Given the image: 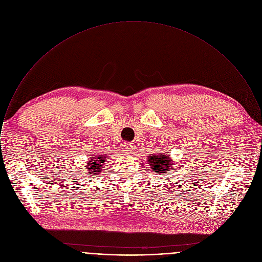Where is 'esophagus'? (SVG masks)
Returning a JSON list of instances; mask_svg holds the SVG:
<instances>
[{
  "instance_id": "esophagus-1",
  "label": "esophagus",
  "mask_w": 262,
  "mask_h": 262,
  "mask_svg": "<svg viewBox=\"0 0 262 262\" xmlns=\"http://www.w3.org/2000/svg\"><path fill=\"white\" fill-rule=\"evenodd\" d=\"M123 152H125L126 154H130V153H133V149H132V146H130V144H125L124 146H123Z\"/></svg>"
}]
</instances>
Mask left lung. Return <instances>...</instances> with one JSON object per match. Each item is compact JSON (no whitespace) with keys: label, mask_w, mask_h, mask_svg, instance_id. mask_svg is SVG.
<instances>
[{"label":"left lung","mask_w":262,"mask_h":262,"mask_svg":"<svg viewBox=\"0 0 262 262\" xmlns=\"http://www.w3.org/2000/svg\"><path fill=\"white\" fill-rule=\"evenodd\" d=\"M148 162L151 166V169L156 172L157 174H166L168 171L173 169L174 161L170 155H167L165 153H159L154 154L148 157Z\"/></svg>","instance_id":"1"}]
</instances>
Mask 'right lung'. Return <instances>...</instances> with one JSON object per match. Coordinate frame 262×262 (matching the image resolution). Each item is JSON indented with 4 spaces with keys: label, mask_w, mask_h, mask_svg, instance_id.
Listing matches in <instances>:
<instances>
[{
    "label": "right lung",
    "mask_w": 262,
    "mask_h": 262,
    "mask_svg": "<svg viewBox=\"0 0 262 262\" xmlns=\"http://www.w3.org/2000/svg\"><path fill=\"white\" fill-rule=\"evenodd\" d=\"M109 158L108 155H98V156H92L90 160L86 164V168L88 170V175L94 176L99 174V172L102 171V168L104 166L105 162Z\"/></svg>",
    "instance_id": "right-lung-1"
}]
</instances>
